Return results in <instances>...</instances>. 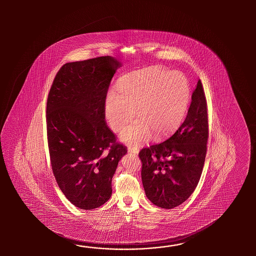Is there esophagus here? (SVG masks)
<instances>
[{"label":"esophagus","mask_w":256,"mask_h":256,"mask_svg":"<svg viewBox=\"0 0 256 256\" xmlns=\"http://www.w3.org/2000/svg\"><path fill=\"white\" fill-rule=\"evenodd\" d=\"M128 152H132V154H137L139 152V147L137 146H130L128 147Z\"/></svg>","instance_id":"34e87169"}]
</instances>
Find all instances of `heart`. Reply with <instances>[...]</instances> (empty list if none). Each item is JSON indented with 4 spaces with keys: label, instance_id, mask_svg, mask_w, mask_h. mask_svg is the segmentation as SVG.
Returning <instances> with one entry per match:
<instances>
[{
    "label": "heart",
    "instance_id": "1",
    "mask_svg": "<svg viewBox=\"0 0 256 256\" xmlns=\"http://www.w3.org/2000/svg\"><path fill=\"white\" fill-rule=\"evenodd\" d=\"M117 90L107 93L104 112L110 126L120 130L134 115L138 120L122 132L128 144H139L149 138L168 136L174 132L185 116L190 104V88L180 72L161 68H147L120 78Z\"/></svg>",
    "mask_w": 256,
    "mask_h": 256
}]
</instances>
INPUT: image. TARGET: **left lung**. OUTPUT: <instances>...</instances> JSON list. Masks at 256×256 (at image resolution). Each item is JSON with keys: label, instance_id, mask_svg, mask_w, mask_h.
<instances>
[{"label": "left lung", "instance_id": "obj_1", "mask_svg": "<svg viewBox=\"0 0 256 256\" xmlns=\"http://www.w3.org/2000/svg\"><path fill=\"white\" fill-rule=\"evenodd\" d=\"M191 100L185 120L174 134L139 152L146 195L159 208L180 206L200 180L208 138L207 100L200 80Z\"/></svg>", "mask_w": 256, "mask_h": 256}]
</instances>
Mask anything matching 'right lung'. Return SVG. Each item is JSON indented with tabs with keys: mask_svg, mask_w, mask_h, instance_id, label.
I'll use <instances>...</instances> for the list:
<instances>
[{
	"mask_svg": "<svg viewBox=\"0 0 256 256\" xmlns=\"http://www.w3.org/2000/svg\"><path fill=\"white\" fill-rule=\"evenodd\" d=\"M119 61L110 56L66 63L46 102V134L54 178L82 210L100 207L127 148L105 122L104 102Z\"/></svg>",
	"mask_w": 256,
	"mask_h": 256,
	"instance_id": "right-lung-1",
	"label": "right lung"
}]
</instances>
